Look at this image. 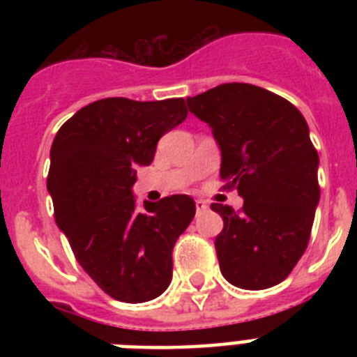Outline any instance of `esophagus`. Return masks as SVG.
Here are the masks:
<instances>
[{
	"mask_svg": "<svg viewBox=\"0 0 357 357\" xmlns=\"http://www.w3.org/2000/svg\"><path fill=\"white\" fill-rule=\"evenodd\" d=\"M195 204H196V211H198V213H204V211H207V209H209V206H207L204 200H196Z\"/></svg>",
	"mask_w": 357,
	"mask_h": 357,
	"instance_id": "34e87169",
	"label": "esophagus"
}]
</instances>
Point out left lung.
I'll use <instances>...</instances> for the list:
<instances>
[{
  "instance_id": "obj_1",
  "label": "left lung",
  "mask_w": 357,
  "mask_h": 357,
  "mask_svg": "<svg viewBox=\"0 0 357 357\" xmlns=\"http://www.w3.org/2000/svg\"><path fill=\"white\" fill-rule=\"evenodd\" d=\"M187 107L213 129L220 178L244 200L241 211L213 204L224 220L215 238L218 265L231 285L250 291L283 282L310 243L319 206V153L298 109L274 92L226 83Z\"/></svg>"
}]
</instances>
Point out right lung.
Listing matches in <instances>:
<instances>
[{
	"label": "right lung",
	"instance_id": "add662e5",
	"mask_svg": "<svg viewBox=\"0 0 357 357\" xmlns=\"http://www.w3.org/2000/svg\"><path fill=\"white\" fill-rule=\"evenodd\" d=\"M187 119L183 98H105L61 126L50 151L47 192L55 222L83 271L128 304L157 298L172 280V250L195 218L187 195L137 209V168L148 167L162 135Z\"/></svg>",
	"mask_w": 357,
	"mask_h": 357
}]
</instances>
